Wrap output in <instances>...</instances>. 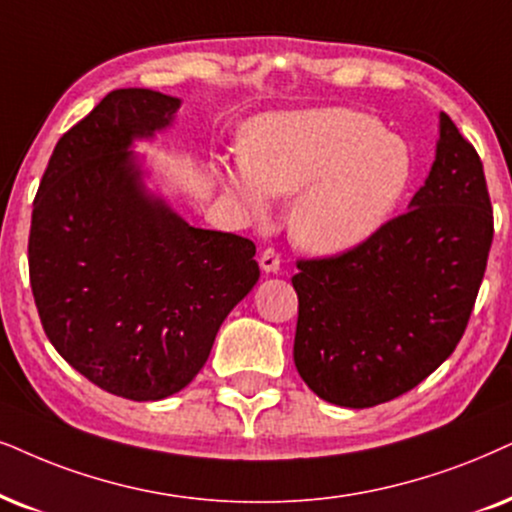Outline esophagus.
<instances>
[{
    "label": "esophagus",
    "instance_id": "obj_1",
    "mask_svg": "<svg viewBox=\"0 0 512 512\" xmlns=\"http://www.w3.org/2000/svg\"><path fill=\"white\" fill-rule=\"evenodd\" d=\"M260 267L264 274H278V269H281V257H278L276 250L267 248L260 255Z\"/></svg>",
    "mask_w": 512,
    "mask_h": 512
}]
</instances>
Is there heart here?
<instances>
[{
    "label": "heart",
    "instance_id": "1",
    "mask_svg": "<svg viewBox=\"0 0 512 512\" xmlns=\"http://www.w3.org/2000/svg\"><path fill=\"white\" fill-rule=\"evenodd\" d=\"M212 177L252 217L274 196H295L290 234L304 250L340 255L378 234L413 179L406 139L354 108H312L255 118L241 153L215 155Z\"/></svg>",
    "mask_w": 512,
    "mask_h": 512
}]
</instances>
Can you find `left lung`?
I'll return each mask as SVG.
<instances>
[{
  "instance_id": "left-lung-1",
  "label": "left lung",
  "mask_w": 512,
  "mask_h": 512,
  "mask_svg": "<svg viewBox=\"0 0 512 512\" xmlns=\"http://www.w3.org/2000/svg\"><path fill=\"white\" fill-rule=\"evenodd\" d=\"M494 238L482 160L439 113L435 163L366 243L297 262L295 366L335 406L368 409L423 383L468 326Z\"/></svg>"
}]
</instances>
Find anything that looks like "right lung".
Here are the masks:
<instances>
[{"instance_id": "obj_1", "label": "right lung", "mask_w": 512, "mask_h": 512, "mask_svg": "<svg viewBox=\"0 0 512 512\" xmlns=\"http://www.w3.org/2000/svg\"><path fill=\"white\" fill-rule=\"evenodd\" d=\"M177 96L115 89L68 129L32 205L28 262L44 333L101 390H184L219 326L255 288V243L196 229L146 186L134 141L172 127Z\"/></svg>"}]
</instances>
